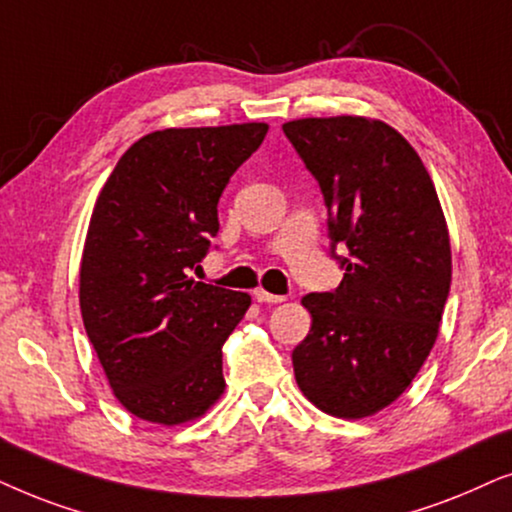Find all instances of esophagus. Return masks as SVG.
Returning a JSON list of instances; mask_svg holds the SVG:
<instances>
[{
  "label": "esophagus",
  "mask_w": 512,
  "mask_h": 512,
  "mask_svg": "<svg viewBox=\"0 0 512 512\" xmlns=\"http://www.w3.org/2000/svg\"><path fill=\"white\" fill-rule=\"evenodd\" d=\"M252 297L257 299V302H264V304H278V302H283V295H271V292H267V290H255L252 292Z\"/></svg>",
  "instance_id": "esophagus-1"
}]
</instances>
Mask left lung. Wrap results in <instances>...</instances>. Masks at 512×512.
<instances>
[{
  "instance_id": "left-lung-1",
  "label": "left lung",
  "mask_w": 512,
  "mask_h": 512,
  "mask_svg": "<svg viewBox=\"0 0 512 512\" xmlns=\"http://www.w3.org/2000/svg\"><path fill=\"white\" fill-rule=\"evenodd\" d=\"M283 133L323 192L344 269L335 290L302 299L311 330L292 351L297 386L332 417H370L403 395L438 337L452 283L438 192L384 121L297 119Z\"/></svg>"
}]
</instances>
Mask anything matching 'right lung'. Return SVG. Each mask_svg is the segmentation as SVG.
Masks as SVG:
<instances>
[{"label": "right lung", "instance_id": "1", "mask_svg": "<svg viewBox=\"0 0 512 512\" xmlns=\"http://www.w3.org/2000/svg\"><path fill=\"white\" fill-rule=\"evenodd\" d=\"M267 124L166 128L121 156L95 201L79 306L128 412L175 426L224 393L222 346L250 295L189 278L217 236V201Z\"/></svg>", "mask_w": 512, "mask_h": 512}]
</instances>
